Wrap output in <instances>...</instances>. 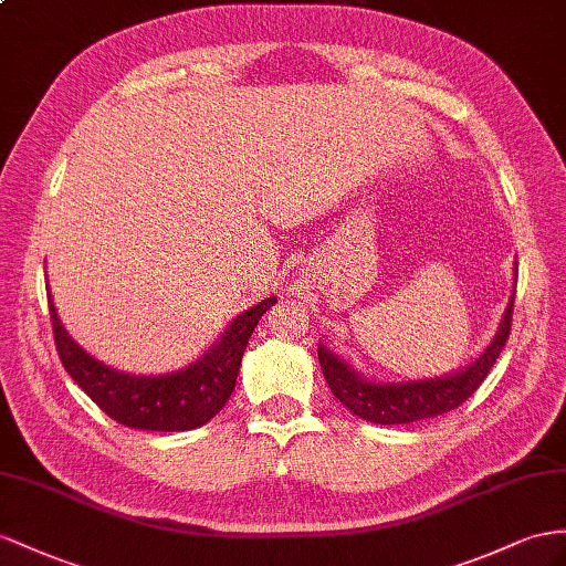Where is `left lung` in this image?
Listing matches in <instances>:
<instances>
[{"mask_svg":"<svg viewBox=\"0 0 566 566\" xmlns=\"http://www.w3.org/2000/svg\"><path fill=\"white\" fill-rule=\"evenodd\" d=\"M516 272V263H514ZM516 292V289H514ZM514 296L510 298L500 321L495 337L485 349L478 354L471 364L461 366L454 373L440 375V378L426 380H403V382H378L360 375L349 360L329 349L327 344H317V358L325 380L346 409L364 421L378 426H401L418 423L426 418L442 416L467 401L490 373L500 352L504 349L506 337L512 332Z\"/></svg>","mask_w":566,"mask_h":566,"instance_id":"1","label":"left lung"}]
</instances>
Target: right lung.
<instances>
[{
	"label": "right lung",
	"instance_id": "1",
	"mask_svg": "<svg viewBox=\"0 0 566 566\" xmlns=\"http://www.w3.org/2000/svg\"><path fill=\"white\" fill-rule=\"evenodd\" d=\"M48 303L62 366L99 409L126 428L179 432L206 426L222 411L234 392L245 344L277 298L270 296L243 311L191 366L163 375H134L105 366L69 335L50 292Z\"/></svg>",
	"mask_w": 566,
	"mask_h": 566
}]
</instances>
